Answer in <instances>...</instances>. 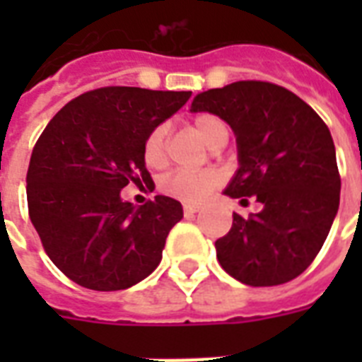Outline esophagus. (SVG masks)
I'll return each instance as SVG.
<instances>
[{
	"label": "esophagus",
	"mask_w": 362,
	"mask_h": 362,
	"mask_svg": "<svg viewBox=\"0 0 362 362\" xmlns=\"http://www.w3.org/2000/svg\"><path fill=\"white\" fill-rule=\"evenodd\" d=\"M199 210H201V204H184V214L189 216V214H197Z\"/></svg>",
	"instance_id": "esophagus-1"
}]
</instances>
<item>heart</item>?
<instances>
[{
  "label": "heart",
  "instance_id": "heart-1",
  "mask_svg": "<svg viewBox=\"0 0 362 362\" xmlns=\"http://www.w3.org/2000/svg\"><path fill=\"white\" fill-rule=\"evenodd\" d=\"M193 125L209 148L214 146L221 136H227L226 124L214 115L195 116ZM167 131H169L167 124L156 125L144 141L142 156H144L148 167H152V169H161L167 163V146H165ZM220 173L210 169L195 170V173L193 170H175V173H169L161 178L159 187H161V192L170 195V197L180 199L186 203H199L220 184Z\"/></svg>",
  "mask_w": 362,
  "mask_h": 362
}]
</instances>
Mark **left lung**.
Returning <instances> with one entry per match:
<instances>
[{
    "instance_id": "1",
    "label": "left lung",
    "mask_w": 362,
    "mask_h": 362,
    "mask_svg": "<svg viewBox=\"0 0 362 362\" xmlns=\"http://www.w3.org/2000/svg\"><path fill=\"white\" fill-rule=\"evenodd\" d=\"M192 112L220 116L237 136L238 169L223 195L263 209L233 212L216 240L227 274L246 286H280L308 269L340 204V175L331 131L295 93L270 82L240 81L197 93Z\"/></svg>"
}]
</instances>
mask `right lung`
<instances>
[{"mask_svg":"<svg viewBox=\"0 0 362 362\" xmlns=\"http://www.w3.org/2000/svg\"><path fill=\"white\" fill-rule=\"evenodd\" d=\"M192 92L110 86L82 93L42 131L28 169L30 220L69 280L93 291L135 286L156 270L167 235L184 218L176 199L124 201L131 180L150 184L148 133Z\"/></svg>","mask_w":362,"mask_h":362,"instance_id":"1","label":"right lung"}]
</instances>
